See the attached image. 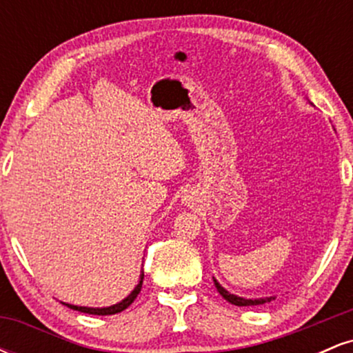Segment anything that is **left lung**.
Masks as SVG:
<instances>
[{
    "label": "left lung",
    "mask_w": 353,
    "mask_h": 353,
    "mask_svg": "<svg viewBox=\"0 0 353 353\" xmlns=\"http://www.w3.org/2000/svg\"><path fill=\"white\" fill-rule=\"evenodd\" d=\"M214 283H216V287H217V292L221 294L222 297L225 299V301L230 302V303H234V305H237V307L262 305V303H267V302L274 301V299H275V297H264V299H244V297H237V295L228 292V290H225L224 287H222L221 283H219V282L216 281V279H214Z\"/></svg>",
    "instance_id": "obj_1"
}]
</instances>
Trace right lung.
I'll list each match as a JSON object with an SVG mask.
<instances>
[{"label":"right lung","instance_id":"add662e5","mask_svg":"<svg viewBox=\"0 0 353 353\" xmlns=\"http://www.w3.org/2000/svg\"><path fill=\"white\" fill-rule=\"evenodd\" d=\"M143 279H144V272H141L139 275V283L134 287V290H132L131 294L128 295V297L124 299V301H121L119 303H116V305H111V307H103V309H94V307H79V305H71V303H64V305H68L70 309L72 310H78V312H84V314H91V315H114V314H119V312H123L124 309H128L129 305H131L132 302H134V299L137 297V294L141 292V287H143Z\"/></svg>","mask_w":353,"mask_h":353}]
</instances>
